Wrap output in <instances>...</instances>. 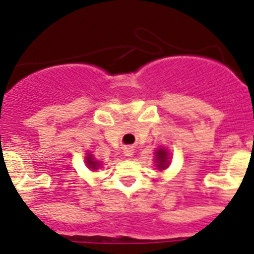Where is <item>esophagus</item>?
<instances>
[{
    "label": "esophagus",
    "instance_id": "esophagus-1",
    "mask_svg": "<svg viewBox=\"0 0 254 254\" xmlns=\"http://www.w3.org/2000/svg\"><path fill=\"white\" fill-rule=\"evenodd\" d=\"M123 154H125L126 156H131V155L133 154V149H132L131 146H125L123 147Z\"/></svg>",
    "mask_w": 254,
    "mask_h": 254
}]
</instances>
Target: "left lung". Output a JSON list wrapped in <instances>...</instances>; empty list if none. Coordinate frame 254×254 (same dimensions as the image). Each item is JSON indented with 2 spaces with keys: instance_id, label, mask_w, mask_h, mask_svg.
<instances>
[{
  "instance_id": "1",
  "label": "left lung",
  "mask_w": 254,
  "mask_h": 254,
  "mask_svg": "<svg viewBox=\"0 0 254 254\" xmlns=\"http://www.w3.org/2000/svg\"><path fill=\"white\" fill-rule=\"evenodd\" d=\"M156 165H158V168L160 170L165 169V168L168 167V158H167V151L163 149L159 150L158 152H156Z\"/></svg>"
}]
</instances>
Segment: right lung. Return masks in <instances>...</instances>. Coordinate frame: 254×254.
<instances>
[{"instance_id":"right-lung-1","label":"right lung","mask_w":254,"mask_h":254,"mask_svg":"<svg viewBox=\"0 0 254 254\" xmlns=\"http://www.w3.org/2000/svg\"><path fill=\"white\" fill-rule=\"evenodd\" d=\"M86 164L87 167H90L91 169H96V167L99 165V163H96V161L93 160V156H91V155L86 156Z\"/></svg>"}]
</instances>
